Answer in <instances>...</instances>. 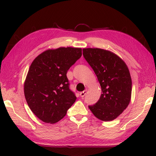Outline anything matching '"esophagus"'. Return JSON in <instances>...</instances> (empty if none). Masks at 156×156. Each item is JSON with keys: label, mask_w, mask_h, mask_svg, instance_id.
Returning <instances> with one entry per match:
<instances>
[{"label": "esophagus", "mask_w": 156, "mask_h": 156, "mask_svg": "<svg viewBox=\"0 0 156 156\" xmlns=\"http://www.w3.org/2000/svg\"><path fill=\"white\" fill-rule=\"evenodd\" d=\"M87 90H84V91L81 92L80 93V97H81L82 98H83V97H84V96L86 95V94H87Z\"/></svg>", "instance_id": "34e87169"}]
</instances>
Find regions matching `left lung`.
I'll list each match as a JSON object with an SVG mask.
<instances>
[{
	"label": "left lung",
	"mask_w": 156,
	"mask_h": 156,
	"mask_svg": "<svg viewBox=\"0 0 156 156\" xmlns=\"http://www.w3.org/2000/svg\"><path fill=\"white\" fill-rule=\"evenodd\" d=\"M82 51L102 89L98 102L88 107L100 120L112 121L127 107L131 100L132 82L129 69L119 56L109 51L98 48Z\"/></svg>",
	"instance_id": "1"
}]
</instances>
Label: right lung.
I'll use <instances>...</instances> for the list:
<instances>
[{
  "label": "right lung",
  "instance_id": "1",
  "mask_svg": "<svg viewBox=\"0 0 156 156\" xmlns=\"http://www.w3.org/2000/svg\"><path fill=\"white\" fill-rule=\"evenodd\" d=\"M81 56V48H59L43 52L32 62L24 93L31 111L42 121H59L74 103L76 97L66 74Z\"/></svg>",
  "mask_w": 156,
  "mask_h": 156
}]
</instances>
